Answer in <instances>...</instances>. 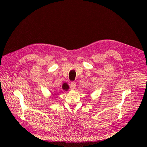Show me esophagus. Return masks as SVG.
Instances as JSON below:
<instances>
[{
	"label": "esophagus",
	"mask_w": 147,
	"mask_h": 147,
	"mask_svg": "<svg viewBox=\"0 0 147 147\" xmlns=\"http://www.w3.org/2000/svg\"><path fill=\"white\" fill-rule=\"evenodd\" d=\"M70 85H71V87H72L73 88H75L76 87V82L73 81V82H71L70 83Z\"/></svg>",
	"instance_id": "obj_1"
}]
</instances>
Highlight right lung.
<instances>
[{
  "label": "right lung",
  "instance_id": "add662e5",
  "mask_svg": "<svg viewBox=\"0 0 147 147\" xmlns=\"http://www.w3.org/2000/svg\"><path fill=\"white\" fill-rule=\"evenodd\" d=\"M61 88H62V89H63V90H65V91H67V90L69 88V86L67 85V83L65 82V83L63 84V85H62Z\"/></svg>",
  "mask_w": 147,
  "mask_h": 147
}]
</instances>
